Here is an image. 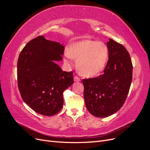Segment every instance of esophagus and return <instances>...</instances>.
Here are the masks:
<instances>
[{
    "label": "esophagus",
    "mask_w": 150,
    "mask_h": 150,
    "mask_svg": "<svg viewBox=\"0 0 150 150\" xmlns=\"http://www.w3.org/2000/svg\"><path fill=\"white\" fill-rule=\"evenodd\" d=\"M74 81H75V82H79V81H81V79H80L79 78H78V76H74Z\"/></svg>",
    "instance_id": "1"
}]
</instances>
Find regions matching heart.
<instances>
[{
  "label": "heart",
  "instance_id": "obj_1",
  "mask_svg": "<svg viewBox=\"0 0 150 150\" xmlns=\"http://www.w3.org/2000/svg\"><path fill=\"white\" fill-rule=\"evenodd\" d=\"M66 56L69 59H77V67L81 74L93 77L105 69L109 51L103 42L84 39L71 44Z\"/></svg>",
  "mask_w": 150,
  "mask_h": 150
}]
</instances>
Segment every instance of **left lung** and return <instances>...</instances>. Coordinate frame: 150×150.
Wrapping results in <instances>:
<instances>
[{
    "mask_svg": "<svg viewBox=\"0 0 150 150\" xmlns=\"http://www.w3.org/2000/svg\"><path fill=\"white\" fill-rule=\"evenodd\" d=\"M109 58L104 74L83 79L86 106L91 114L105 117L123 105L132 81L133 66L126 49L111 39L107 42Z\"/></svg>",
    "mask_w": 150,
    "mask_h": 150,
    "instance_id": "8db88e82",
    "label": "left lung"
}]
</instances>
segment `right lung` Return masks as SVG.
I'll return each instance as SVG.
<instances>
[{
    "label": "right lung",
    "mask_w": 150,
    "mask_h": 150,
    "mask_svg": "<svg viewBox=\"0 0 150 150\" xmlns=\"http://www.w3.org/2000/svg\"><path fill=\"white\" fill-rule=\"evenodd\" d=\"M64 47L38 36L21 52L17 61L18 88L24 101L39 114L53 116L64 103L62 94L73 84L72 72L62 71Z\"/></svg>",
    "instance_id": "obj_1"
}]
</instances>
